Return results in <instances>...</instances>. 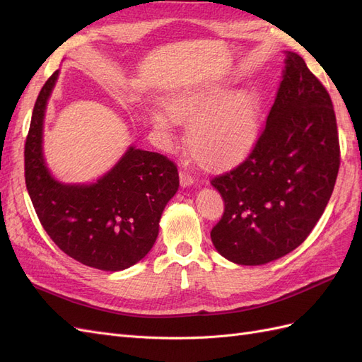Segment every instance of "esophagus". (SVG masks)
<instances>
[{"mask_svg": "<svg viewBox=\"0 0 362 362\" xmlns=\"http://www.w3.org/2000/svg\"><path fill=\"white\" fill-rule=\"evenodd\" d=\"M180 182H181L182 187H189V185H192L194 182V180H193V177H192L189 172L181 170L180 172Z\"/></svg>", "mask_w": 362, "mask_h": 362, "instance_id": "obj_1", "label": "esophagus"}]
</instances>
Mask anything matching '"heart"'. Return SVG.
<instances>
[{
    "label": "heart",
    "mask_w": 362,
    "mask_h": 362,
    "mask_svg": "<svg viewBox=\"0 0 362 362\" xmlns=\"http://www.w3.org/2000/svg\"><path fill=\"white\" fill-rule=\"evenodd\" d=\"M166 107L168 112H154L156 125L170 129L173 120L189 122L187 144L206 168L234 166L258 140L259 98L254 90L231 92L225 83L196 84L172 95Z\"/></svg>",
    "instance_id": "heart-1"
}]
</instances>
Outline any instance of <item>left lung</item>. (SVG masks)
<instances>
[{"instance_id": "obj_1", "label": "left lung", "mask_w": 362, "mask_h": 362, "mask_svg": "<svg viewBox=\"0 0 362 362\" xmlns=\"http://www.w3.org/2000/svg\"><path fill=\"white\" fill-rule=\"evenodd\" d=\"M247 158L211 180L225 211L211 229L218 254L243 266L278 259L305 242L331 199L339 168L331 96L299 54Z\"/></svg>"}]
</instances>
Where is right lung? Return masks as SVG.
I'll return each mask as SVG.
<instances>
[{"label":"right lung","mask_w":362,"mask_h":362,"mask_svg":"<svg viewBox=\"0 0 362 362\" xmlns=\"http://www.w3.org/2000/svg\"><path fill=\"white\" fill-rule=\"evenodd\" d=\"M59 78L43 84L25 141V184L39 221L64 254L105 272L128 269L154 246L166 204L180 187L177 164L158 152L129 146L92 184H63L42 152L43 117Z\"/></svg>","instance_id":"1"}]
</instances>
